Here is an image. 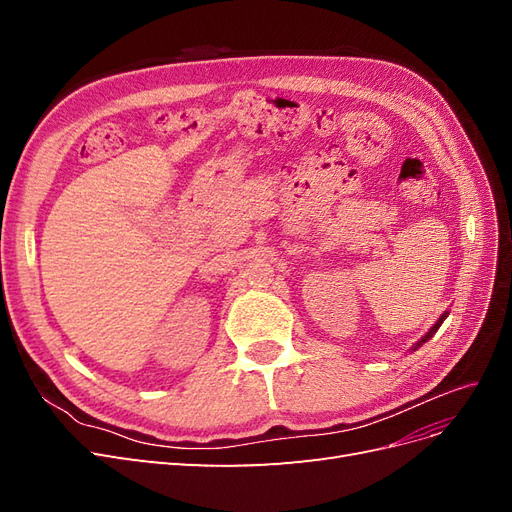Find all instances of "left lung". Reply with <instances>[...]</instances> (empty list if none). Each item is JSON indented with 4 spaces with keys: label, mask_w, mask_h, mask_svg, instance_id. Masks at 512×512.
I'll list each match as a JSON object with an SVG mask.
<instances>
[{
    "label": "left lung",
    "mask_w": 512,
    "mask_h": 512,
    "mask_svg": "<svg viewBox=\"0 0 512 512\" xmlns=\"http://www.w3.org/2000/svg\"><path fill=\"white\" fill-rule=\"evenodd\" d=\"M446 316H448V312H444V314H442V316H440V318H438V322H436V324H433V327H431V329H429V333H427V335H425V337H423V339H421V342H418V344H416V346H414V350H416V348H418V346H423V344H425V342H427V339H431V337H433V335H436V331H438V329H440V324H442V322H444V318H446Z\"/></svg>",
    "instance_id": "left-lung-1"
}]
</instances>
